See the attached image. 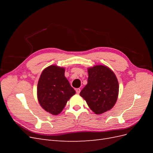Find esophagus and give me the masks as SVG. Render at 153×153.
I'll return each instance as SVG.
<instances>
[{
	"mask_svg": "<svg viewBox=\"0 0 153 153\" xmlns=\"http://www.w3.org/2000/svg\"><path fill=\"white\" fill-rule=\"evenodd\" d=\"M76 92L77 94H79L80 92V88H77V89H76Z\"/></svg>",
	"mask_w": 153,
	"mask_h": 153,
	"instance_id": "esophagus-1",
	"label": "esophagus"
}]
</instances>
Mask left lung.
I'll use <instances>...</instances> for the list:
<instances>
[{
	"instance_id": "left-lung-1",
	"label": "left lung",
	"mask_w": 153,
	"mask_h": 153,
	"mask_svg": "<svg viewBox=\"0 0 153 153\" xmlns=\"http://www.w3.org/2000/svg\"><path fill=\"white\" fill-rule=\"evenodd\" d=\"M88 82L80 95L96 114L112 108L116 102L119 83L114 72L108 67L99 65L88 69Z\"/></svg>"
}]
</instances>
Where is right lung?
<instances>
[{
    "instance_id": "1",
    "label": "right lung",
    "mask_w": 153,
    "mask_h": 153,
    "mask_svg": "<svg viewBox=\"0 0 153 153\" xmlns=\"http://www.w3.org/2000/svg\"><path fill=\"white\" fill-rule=\"evenodd\" d=\"M64 68L50 66L41 73L37 88L40 105L47 112L57 115L62 112L68 100L76 93L64 76Z\"/></svg>"
}]
</instances>
